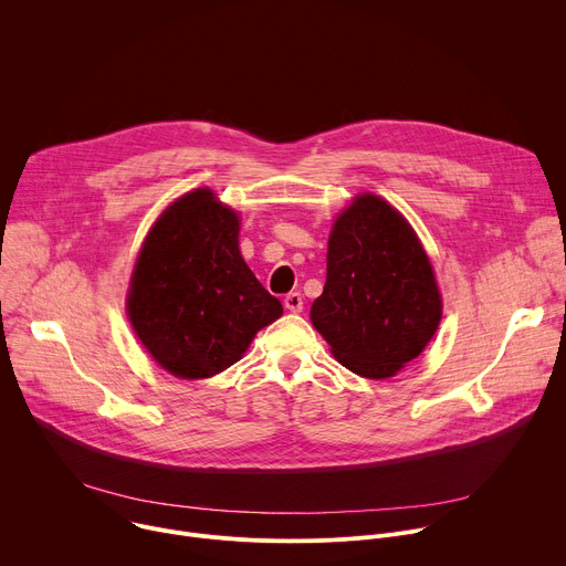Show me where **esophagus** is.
I'll return each mask as SVG.
<instances>
[{"label": "esophagus", "instance_id": "34e87169", "mask_svg": "<svg viewBox=\"0 0 566 566\" xmlns=\"http://www.w3.org/2000/svg\"><path fill=\"white\" fill-rule=\"evenodd\" d=\"M284 306H286L291 313H300L302 306H304V300H302V295H300L297 291H293V293L284 295Z\"/></svg>", "mask_w": 566, "mask_h": 566}]
</instances>
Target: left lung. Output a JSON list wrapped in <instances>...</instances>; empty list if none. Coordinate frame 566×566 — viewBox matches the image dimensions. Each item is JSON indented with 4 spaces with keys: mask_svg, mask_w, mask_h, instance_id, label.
<instances>
[{
    "mask_svg": "<svg viewBox=\"0 0 566 566\" xmlns=\"http://www.w3.org/2000/svg\"><path fill=\"white\" fill-rule=\"evenodd\" d=\"M439 319L441 295L415 230L380 197H358L334 223L313 327L347 369L380 380L426 349Z\"/></svg>",
    "mask_w": 566,
    "mask_h": 566,
    "instance_id": "obj_1",
    "label": "left lung"
}]
</instances>
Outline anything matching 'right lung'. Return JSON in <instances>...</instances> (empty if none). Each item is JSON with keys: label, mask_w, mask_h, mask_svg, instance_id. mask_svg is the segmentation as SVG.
I'll return each mask as SVG.
<instances>
[{"label": "right lung", "mask_w": 566, "mask_h": 566, "mask_svg": "<svg viewBox=\"0 0 566 566\" xmlns=\"http://www.w3.org/2000/svg\"><path fill=\"white\" fill-rule=\"evenodd\" d=\"M239 219L199 188L151 226L138 253L127 313L154 360L179 378L237 363L282 304L239 253Z\"/></svg>", "instance_id": "obj_1"}]
</instances>
